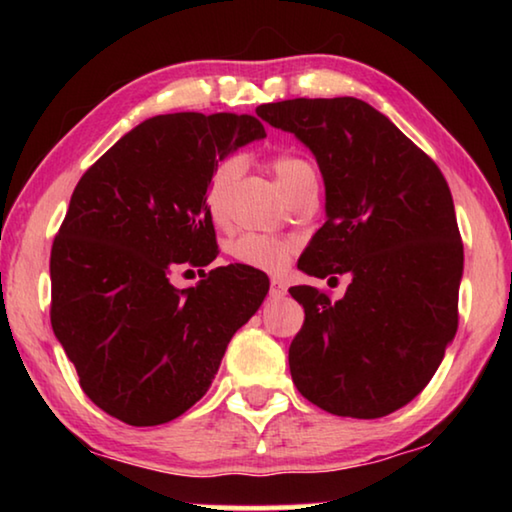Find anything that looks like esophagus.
Returning <instances> with one entry per match:
<instances>
[{
  "instance_id": "1",
  "label": "esophagus",
  "mask_w": 512,
  "mask_h": 512,
  "mask_svg": "<svg viewBox=\"0 0 512 512\" xmlns=\"http://www.w3.org/2000/svg\"><path fill=\"white\" fill-rule=\"evenodd\" d=\"M271 293L273 298H280V296H284V293H287V284H284L282 280H271Z\"/></svg>"
}]
</instances>
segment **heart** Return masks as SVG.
I'll use <instances>...</instances> for the list:
<instances>
[{"mask_svg":"<svg viewBox=\"0 0 512 512\" xmlns=\"http://www.w3.org/2000/svg\"><path fill=\"white\" fill-rule=\"evenodd\" d=\"M271 169L275 173L277 185L282 187L284 196H291L296 189L302 185L316 180V171L307 160L298 158V155H277L271 160ZM239 173V162L237 160H223L214 167L210 183H207V210L210 216L221 223L223 212H225V196H228L230 185L235 183ZM293 241L282 239V237H271V235H255V232H248V235H241L232 239L228 244V253L235 262L244 264L248 268H257V271L266 273H277L287 266L289 257L293 253Z\"/></svg>","mask_w":512,"mask_h":512,"instance_id":"heart-1","label":"heart"}]
</instances>
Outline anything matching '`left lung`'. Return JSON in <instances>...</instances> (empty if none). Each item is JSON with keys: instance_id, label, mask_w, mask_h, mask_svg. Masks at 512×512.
I'll return each instance as SVG.
<instances>
[{"instance_id": "1", "label": "left lung", "mask_w": 512, "mask_h": 512, "mask_svg": "<svg viewBox=\"0 0 512 512\" xmlns=\"http://www.w3.org/2000/svg\"><path fill=\"white\" fill-rule=\"evenodd\" d=\"M257 115L314 153L323 223L298 268L336 280L341 300L291 287L305 323L291 341L293 384L348 418H384L429 384L458 327L463 241L452 192L427 153L354 97L264 103Z\"/></svg>"}]
</instances>
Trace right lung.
<instances>
[{
  "mask_svg": "<svg viewBox=\"0 0 512 512\" xmlns=\"http://www.w3.org/2000/svg\"><path fill=\"white\" fill-rule=\"evenodd\" d=\"M262 121L173 112L142 121L83 173L51 246V327L83 393L133 427L201 400L225 348L268 293L257 268L219 266L176 289L173 266H207V183L219 160L262 140Z\"/></svg>",
  "mask_w": 512,
  "mask_h": 512,
  "instance_id": "1",
  "label": "right lung"
}]
</instances>
